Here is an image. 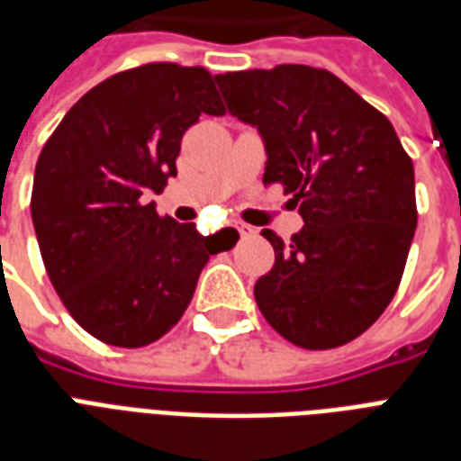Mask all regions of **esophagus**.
<instances>
[{"mask_svg":"<svg viewBox=\"0 0 461 461\" xmlns=\"http://www.w3.org/2000/svg\"><path fill=\"white\" fill-rule=\"evenodd\" d=\"M237 230H239V234H241V237H253V234H256V230H253L251 224H239Z\"/></svg>","mask_w":461,"mask_h":461,"instance_id":"1","label":"esophagus"}]
</instances>
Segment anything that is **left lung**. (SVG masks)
Masks as SVG:
<instances>
[{
    "instance_id": "obj_1",
    "label": "left lung",
    "mask_w": 461,
    "mask_h": 461,
    "mask_svg": "<svg viewBox=\"0 0 461 461\" xmlns=\"http://www.w3.org/2000/svg\"><path fill=\"white\" fill-rule=\"evenodd\" d=\"M227 110L266 143L263 184L303 217L253 294L296 347L335 349L378 321L400 287L416 230L414 165L390 119L335 74L303 64L215 76Z\"/></svg>"
}]
</instances>
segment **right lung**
Wrapping results in <instances>:
<instances>
[{
  "instance_id": "right-lung-1",
  "label": "right lung",
  "mask_w": 461,
  "mask_h": 461,
  "mask_svg": "<svg viewBox=\"0 0 461 461\" xmlns=\"http://www.w3.org/2000/svg\"><path fill=\"white\" fill-rule=\"evenodd\" d=\"M201 114H224L208 68L153 61L88 90L40 153L31 215L42 263L100 342L139 349L167 335L222 251L146 203L176 176L181 139Z\"/></svg>"
}]
</instances>
